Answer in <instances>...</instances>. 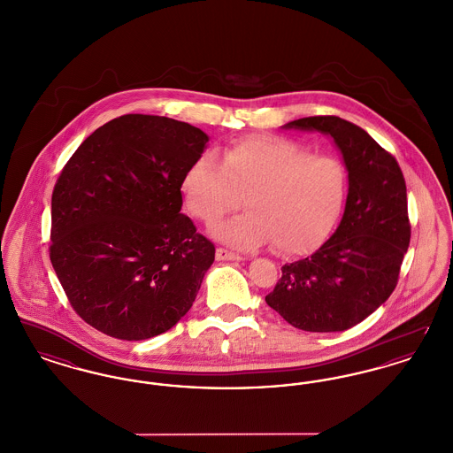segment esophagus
Listing matches in <instances>:
<instances>
[{
	"label": "esophagus",
	"mask_w": 453,
	"mask_h": 453,
	"mask_svg": "<svg viewBox=\"0 0 453 453\" xmlns=\"http://www.w3.org/2000/svg\"><path fill=\"white\" fill-rule=\"evenodd\" d=\"M216 258L219 261H241L242 257H239V255L233 253V251H227L224 248H219L216 251Z\"/></svg>",
	"instance_id": "esophagus-1"
}]
</instances>
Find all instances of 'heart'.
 I'll use <instances>...</instances> for the list:
<instances>
[{
    "instance_id": "heart-1",
    "label": "heart",
    "mask_w": 453,
    "mask_h": 453,
    "mask_svg": "<svg viewBox=\"0 0 453 453\" xmlns=\"http://www.w3.org/2000/svg\"><path fill=\"white\" fill-rule=\"evenodd\" d=\"M181 192L192 216L205 224L236 211L246 214L217 224L212 236L253 250L273 242L285 255L321 246L345 207L348 172L333 156H314L285 137H250L220 151L200 154L183 174Z\"/></svg>"
}]
</instances>
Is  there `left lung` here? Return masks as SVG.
Returning <instances> with one entry per match:
<instances>
[{
  "label": "left lung",
  "instance_id": "8db88e82",
  "mask_svg": "<svg viewBox=\"0 0 453 453\" xmlns=\"http://www.w3.org/2000/svg\"><path fill=\"white\" fill-rule=\"evenodd\" d=\"M283 129L333 139L348 172V196L334 234L311 257L283 265L265 301L294 327L345 331L379 309L397 285L411 239L406 181L392 154L340 117H305Z\"/></svg>",
  "mask_w": 453,
  "mask_h": 453
}]
</instances>
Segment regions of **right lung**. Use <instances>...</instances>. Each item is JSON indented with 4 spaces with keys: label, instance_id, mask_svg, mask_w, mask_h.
<instances>
[{
    "label": "right lung",
    "instance_id": "obj_1",
    "mask_svg": "<svg viewBox=\"0 0 453 453\" xmlns=\"http://www.w3.org/2000/svg\"><path fill=\"white\" fill-rule=\"evenodd\" d=\"M209 135L129 113L95 130L52 192L50 261L73 309L108 336L172 329L214 263V244L181 214V180Z\"/></svg>",
    "mask_w": 453,
    "mask_h": 453
}]
</instances>
